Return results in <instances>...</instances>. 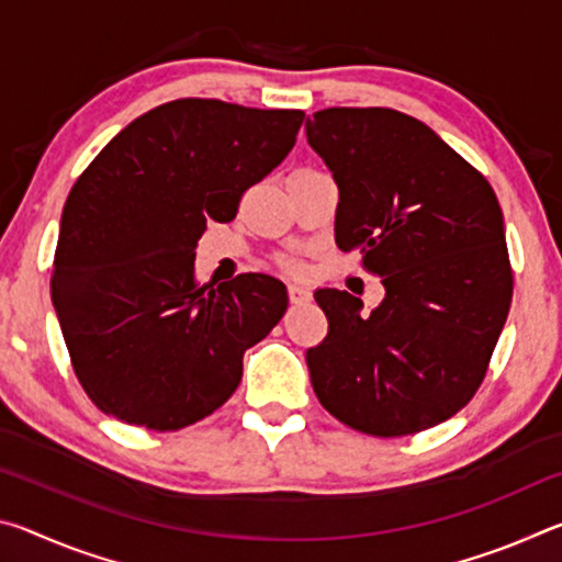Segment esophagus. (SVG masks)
Returning <instances> with one entry per match:
<instances>
[{"label": "esophagus", "instance_id": "obj_1", "mask_svg": "<svg viewBox=\"0 0 562 562\" xmlns=\"http://www.w3.org/2000/svg\"><path fill=\"white\" fill-rule=\"evenodd\" d=\"M288 294H290V302H292V304H304V302H310V300H312L310 290L297 288V284H290V288H288Z\"/></svg>", "mask_w": 562, "mask_h": 562}]
</instances>
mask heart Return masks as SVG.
<instances>
[{"mask_svg":"<svg viewBox=\"0 0 562 562\" xmlns=\"http://www.w3.org/2000/svg\"><path fill=\"white\" fill-rule=\"evenodd\" d=\"M288 268H290V270H294V268H292V265H288Z\"/></svg>","mask_w":562,"mask_h":562,"instance_id":"heart-1","label":"heart"}]
</instances>
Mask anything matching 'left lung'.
<instances>
[{
	"label": "left lung",
	"instance_id": "left-lung-1",
	"mask_svg": "<svg viewBox=\"0 0 562 562\" xmlns=\"http://www.w3.org/2000/svg\"><path fill=\"white\" fill-rule=\"evenodd\" d=\"M339 188L335 243L382 278L372 315L322 288L329 331L307 349L319 404L351 429L406 436L451 418L486 376L513 274L498 198L426 123L335 106L304 123Z\"/></svg>",
	"mask_w": 562,
	"mask_h": 562
}]
</instances>
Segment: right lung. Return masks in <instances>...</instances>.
Instances as JSON below:
<instances>
[{
    "instance_id": "obj_1",
    "label": "right lung",
    "mask_w": 562,
    "mask_h": 562,
    "mask_svg": "<svg viewBox=\"0 0 562 562\" xmlns=\"http://www.w3.org/2000/svg\"><path fill=\"white\" fill-rule=\"evenodd\" d=\"M302 111L178 99L119 131L66 198L52 302L74 372L123 424L178 431L223 406L288 290L270 274L198 288L195 247L290 154Z\"/></svg>"
}]
</instances>
